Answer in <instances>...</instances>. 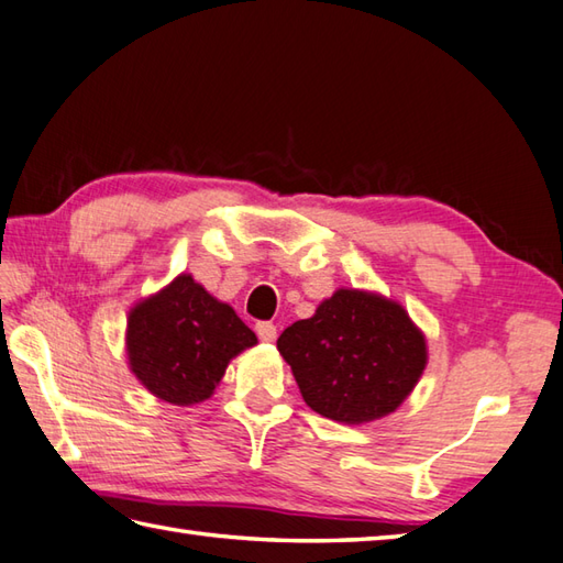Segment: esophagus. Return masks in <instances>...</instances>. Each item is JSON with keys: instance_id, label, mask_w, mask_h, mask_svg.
Masks as SVG:
<instances>
[{"instance_id": "34e87169", "label": "esophagus", "mask_w": 563, "mask_h": 563, "mask_svg": "<svg viewBox=\"0 0 563 563\" xmlns=\"http://www.w3.org/2000/svg\"><path fill=\"white\" fill-rule=\"evenodd\" d=\"M255 332H257V338L262 342H274V340H277V325L267 323V320H262V323H257Z\"/></svg>"}]
</instances>
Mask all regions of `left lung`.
Masks as SVG:
<instances>
[{
	"instance_id": "8db88e82",
	"label": "left lung",
	"mask_w": 563,
	"mask_h": 563,
	"mask_svg": "<svg viewBox=\"0 0 563 563\" xmlns=\"http://www.w3.org/2000/svg\"><path fill=\"white\" fill-rule=\"evenodd\" d=\"M277 350L308 406L360 426L394 412L428 364L426 335L400 303L338 289L306 320L286 328Z\"/></svg>"
}]
</instances>
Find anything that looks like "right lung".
Here are the masks:
<instances>
[{"mask_svg":"<svg viewBox=\"0 0 563 563\" xmlns=\"http://www.w3.org/2000/svg\"><path fill=\"white\" fill-rule=\"evenodd\" d=\"M257 345L255 332L191 274L137 301L129 313V366L147 391L172 406L211 398L225 366Z\"/></svg>","mask_w":563,"mask_h":563,"instance_id":"add662e5","label":"right lung"}]
</instances>
